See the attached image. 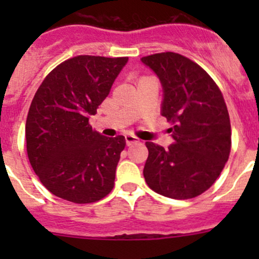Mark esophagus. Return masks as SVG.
<instances>
[{
    "label": "esophagus",
    "mask_w": 259,
    "mask_h": 259,
    "mask_svg": "<svg viewBox=\"0 0 259 259\" xmlns=\"http://www.w3.org/2000/svg\"><path fill=\"white\" fill-rule=\"evenodd\" d=\"M138 142H139V140H138L135 137H130V135H127V137H125V143H126L127 146L135 144V143H138Z\"/></svg>",
    "instance_id": "34e87169"
}]
</instances>
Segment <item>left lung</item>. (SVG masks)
Wrapping results in <instances>:
<instances>
[{
	"instance_id": "obj_1",
	"label": "left lung",
	"mask_w": 259,
	"mask_h": 259,
	"mask_svg": "<svg viewBox=\"0 0 259 259\" xmlns=\"http://www.w3.org/2000/svg\"><path fill=\"white\" fill-rule=\"evenodd\" d=\"M164 89L161 115L173 122L168 149L146 142L144 178L150 189L173 199H190L221 176L232 146L231 120L218 85L204 69L176 52L142 59Z\"/></svg>"
}]
</instances>
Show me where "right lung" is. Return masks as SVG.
I'll return each instance as SVG.
<instances>
[{"instance_id":"1","label":"right lung","mask_w":259,"mask_h":259,"mask_svg":"<svg viewBox=\"0 0 259 259\" xmlns=\"http://www.w3.org/2000/svg\"><path fill=\"white\" fill-rule=\"evenodd\" d=\"M127 57L80 55L57 65L36 91L26 120V148L33 171L56 197L76 204L113 190L125 138H106L89 116L110 93Z\"/></svg>"}]
</instances>
